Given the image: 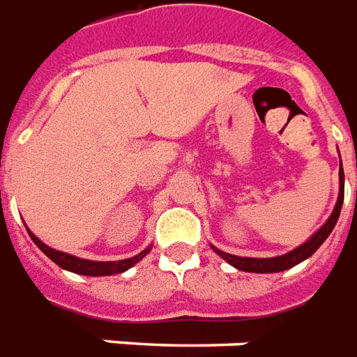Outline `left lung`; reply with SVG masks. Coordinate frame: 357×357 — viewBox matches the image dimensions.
<instances>
[{
    "mask_svg": "<svg viewBox=\"0 0 357 357\" xmlns=\"http://www.w3.org/2000/svg\"><path fill=\"white\" fill-rule=\"evenodd\" d=\"M339 178H340V190H339V199H337V205L333 209L331 217L327 218L319 230H317L314 236H312L306 243H303L301 247H296L293 251H289L287 255H282V257H272V259H251V257H236V255L225 253L217 247H213V251L222 257L228 264H232L234 268H238L241 272H253V274H274V272H283V270H289V268L296 266L298 262L306 261L308 257L316 253L319 245L324 243L325 239L329 238V234L333 232V228L339 220L340 209H342V202H344V171H342V163H340L339 169Z\"/></svg>",
    "mask_w": 357,
    "mask_h": 357,
    "instance_id": "1",
    "label": "left lung"
}]
</instances>
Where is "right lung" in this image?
<instances>
[{
    "label": "right lung",
    "instance_id": "right-lung-1",
    "mask_svg": "<svg viewBox=\"0 0 357 357\" xmlns=\"http://www.w3.org/2000/svg\"><path fill=\"white\" fill-rule=\"evenodd\" d=\"M28 230V228H26ZM30 238L36 245L40 247L41 251L54 262V264H59L64 270H70V272H74V274H82V275H114V274H121L125 270H129L131 266H135L137 262L142 261L148 253H150V249L152 247H146L142 253H139L137 257H131V259H123V261L118 262H96V261H85V259H79V257H74V255L68 253H62V251H56V249H51L49 245H45L41 239H38L33 236L30 230Z\"/></svg>",
    "mask_w": 357,
    "mask_h": 357
}]
</instances>
